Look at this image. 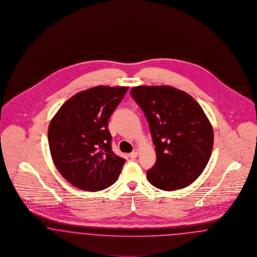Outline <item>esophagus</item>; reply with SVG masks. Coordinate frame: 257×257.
Segmentation results:
<instances>
[{
	"mask_svg": "<svg viewBox=\"0 0 257 257\" xmlns=\"http://www.w3.org/2000/svg\"><path fill=\"white\" fill-rule=\"evenodd\" d=\"M138 155H139V149L135 148V150L128 155V157L132 158V159H135V158H137Z\"/></svg>",
	"mask_w": 257,
	"mask_h": 257,
	"instance_id": "obj_1",
	"label": "esophagus"
}]
</instances>
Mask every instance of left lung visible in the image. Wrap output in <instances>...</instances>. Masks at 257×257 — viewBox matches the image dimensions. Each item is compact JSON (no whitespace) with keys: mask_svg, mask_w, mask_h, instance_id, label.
Here are the masks:
<instances>
[{"mask_svg":"<svg viewBox=\"0 0 257 257\" xmlns=\"http://www.w3.org/2000/svg\"><path fill=\"white\" fill-rule=\"evenodd\" d=\"M131 95L145 113L156 149L149 182L169 191L188 187L202 173L214 145L213 126L201 106L171 86H137Z\"/></svg>","mask_w":257,"mask_h":257,"instance_id":"left-lung-1","label":"left lung"}]
</instances>
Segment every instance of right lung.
<instances>
[{
  "mask_svg": "<svg viewBox=\"0 0 257 257\" xmlns=\"http://www.w3.org/2000/svg\"><path fill=\"white\" fill-rule=\"evenodd\" d=\"M128 87L96 86L71 96L49 123L48 143L56 168L87 191L113 185L125 160L111 149L107 125Z\"/></svg>",
  "mask_w": 257,
  "mask_h": 257,
  "instance_id": "obj_1",
  "label": "right lung"
}]
</instances>
